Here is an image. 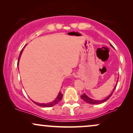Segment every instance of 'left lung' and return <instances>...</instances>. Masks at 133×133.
<instances>
[{"instance_id": "obj_1", "label": "left lung", "mask_w": 133, "mask_h": 133, "mask_svg": "<svg viewBox=\"0 0 133 133\" xmlns=\"http://www.w3.org/2000/svg\"><path fill=\"white\" fill-rule=\"evenodd\" d=\"M111 46L113 47L112 45V44H111ZM116 85H117V84H116ZM116 85L114 86V88L113 89V90H112V92H111V94H109V96H108L106 99H103V100H94V99H92L90 98V97H88V96H87L86 94H85V93L84 94H82V95H81V97L82 99L85 102H86V103H88L89 104H99L103 103H104V102L108 100V99H109L111 96H112V93H113L114 90H115V89H116Z\"/></svg>"}]
</instances>
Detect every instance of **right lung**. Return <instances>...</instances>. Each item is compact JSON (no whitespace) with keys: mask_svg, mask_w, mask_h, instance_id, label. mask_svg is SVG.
<instances>
[{"mask_svg":"<svg viewBox=\"0 0 133 133\" xmlns=\"http://www.w3.org/2000/svg\"><path fill=\"white\" fill-rule=\"evenodd\" d=\"M23 51V49L21 51V53H20V55H19V59H18V62H17V65L19 64V59H20V57H21V54H22V52ZM62 94L61 92H59V94H58L57 97L56 98V99L54 101H53L52 102H51V103H47V104H44V103H36V102H34V101H32L34 103L38 105V106H41V107H45V108H48V107H52V106H54V105L57 104L59 103V101H60L62 99Z\"/></svg>","mask_w":133,"mask_h":133,"instance_id":"1","label":"right lung"}]
</instances>
